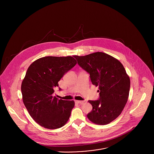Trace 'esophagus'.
<instances>
[{
    "mask_svg": "<svg viewBox=\"0 0 154 154\" xmlns=\"http://www.w3.org/2000/svg\"><path fill=\"white\" fill-rule=\"evenodd\" d=\"M75 103H76V104H82L85 102V101H78V100H76V101H75Z\"/></svg>",
    "mask_w": 154,
    "mask_h": 154,
    "instance_id": "esophagus-1",
    "label": "esophagus"
}]
</instances>
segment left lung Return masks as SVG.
<instances>
[{
	"instance_id": "obj_1",
	"label": "left lung",
	"mask_w": 154,
	"mask_h": 154,
	"mask_svg": "<svg viewBox=\"0 0 154 154\" xmlns=\"http://www.w3.org/2000/svg\"><path fill=\"white\" fill-rule=\"evenodd\" d=\"M73 57L89 74L92 84L99 88L98 100L88 101L92 106L87 114L89 120L97 125L110 123L121 114L129 97L131 81L124 66L102 52Z\"/></svg>"
}]
</instances>
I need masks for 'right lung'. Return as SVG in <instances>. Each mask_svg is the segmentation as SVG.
I'll return each mask as SVG.
<instances>
[{
	"label": "right lung",
	"instance_id": "add662e5",
	"mask_svg": "<svg viewBox=\"0 0 154 154\" xmlns=\"http://www.w3.org/2000/svg\"><path fill=\"white\" fill-rule=\"evenodd\" d=\"M76 64L71 56H47L34 62L26 71L21 85L23 102L31 117L45 128H60L70 117L75 102L59 100L52 94L58 82Z\"/></svg>",
	"mask_w": 154,
	"mask_h": 154
}]
</instances>
